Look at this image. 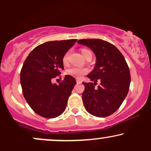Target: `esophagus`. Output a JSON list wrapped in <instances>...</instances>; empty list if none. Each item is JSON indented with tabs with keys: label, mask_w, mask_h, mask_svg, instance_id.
I'll return each mask as SVG.
<instances>
[{
	"label": "esophagus",
	"mask_w": 151,
	"mask_h": 151,
	"mask_svg": "<svg viewBox=\"0 0 151 151\" xmlns=\"http://www.w3.org/2000/svg\"><path fill=\"white\" fill-rule=\"evenodd\" d=\"M76 81H77V83H81V79H76Z\"/></svg>",
	"instance_id": "esophagus-1"
}]
</instances>
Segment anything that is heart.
I'll use <instances>...</instances> for the list:
<instances>
[{
  "mask_svg": "<svg viewBox=\"0 0 151 151\" xmlns=\"http://www.w3.org/2000/svg\"><path fill=\"white\" fill-rule=\"evenodd\" d=\"M81 53L84 58H86V57L89 56V55H92V54H91V52L89 50L86 49V48L81 49ZM68 60L69 52H67L65 55H64L63 58H62V62H63L64 65H67V64L68 63ZM86 72H87V70H86V69L80 68V67H71L70 69H69V70H67V74H70V75L77 78H81L83 75H84Z\"/></svg>",
  "mask_w": 151,
  "mask_h": 151,
  "instance_id": "1",
  "label": "heart"
}]
</instances>
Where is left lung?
I'll use <instances>...</instances> for the list:
<instances>
[{"label":"left lung","mask_w":151,"mask_h":151,"mask_svg":"<svg viewBox=\"0 0 151 151\" xmlns=\"http://www.w3.org/2000/svg\"><path fill=\"white\" fill-rule=\"evenodd\" d=\"M77 42L89 47L96 58L94 68L87 75L94 82H83L84 107L94 116L111 115L120 107L129 90L131 74L125 58L114 45L105 40L82 39ZM98 80L101 83L96 88Z\"/></svg>","instance_id":"8db88e82"}]
</instances>
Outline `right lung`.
I'll use <instances>...</instances> for the list:
<instances>
[{
	"mask_svg": "<svg viewBox=\"0 0 151 151\" xmlns=\"http://www.w3.org/2000/svg\"><path fill=\"white\" fill-rule=\"evenodd\" d=\"M77 40L50 41L31 51L20 72L22 93L31 109L45 118L52 119L63 113L75 79L65 75L59 84L52 79L64 70L62 58Z\"/></svg>",
	"mask_w": 151,
	"mask_h": 151,
	"instance_id": "right-lung-1",
	"label": "right lung"
}]
</instances>
